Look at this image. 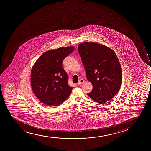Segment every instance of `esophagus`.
Instances as JSON below:
<instances>
[{"mask_svg":"<svg viewBox=\"0 0 151 151\" xmlns=\"http://www.w3.org/2000/svg\"><path fill=\"white\" fill-rule=\"evenodd\" d=\"M84 82V80L81 79L79 81H78V84L79 85H80V84H82Z\"/></svg>","mask_w":151,"mask_h":151,"instance_id":"34e87169","label":"esophagus"}]
</instances>
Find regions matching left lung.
<instances>
[{"label": "left lung", "mask_w": 151, "mask_h": 151, "mask_svg": "<svg viewBox=\"0 0 151 151\" xmlns=\"http://www.w3.org/2000/svg\"><path fill=\"white\" fill-rule=\"evenodd\" d=\"M78 47L87 79L93 86L87 95L98 104H105L120 88L122 73L119 58L110 47L97 42H83Z\"/></svg>", "instance_id": "8db88e82"}]
</instances>
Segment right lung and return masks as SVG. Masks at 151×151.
I'll return each instance as SVG.
<instances>
[{
	"label": "right lung",
	"mask_w": 151,
	"mask_h": 151,
	"mask_svg": "<svg viewBox=\"0 0 151 151\" xmlns=\"http://www.w3.org/2000/svg\"><path fill=\"white\" fill-rule=\"evenodd\" d=\"M74 49L73 46H70L50 50L43 53L32 66V91L37 99L47 106L59 105L71 93L73 87L68 85V76L62 62Z\"/></svg>",
	"instance_id": "obj_1"
}]
</instances>
